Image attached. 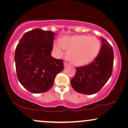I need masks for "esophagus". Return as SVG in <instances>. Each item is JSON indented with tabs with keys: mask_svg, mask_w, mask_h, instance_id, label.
<instances>
[{
	"mask_svg": "<svg viewBox=\"0 0 128 128\" xmlns=\"http://www.w3.org/2000/svg\"><path fill=\"white\" fill-rule=\"evenodd\" d=\"M64 67H67V66H68L69 64L67 62H64Z\"/></svg>",
	"mask_w": 128,
	"mask_h": 128,
	"instance_id": "esophagus-1",
	"label": "esophagus"
}]
</instances>
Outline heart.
I'll return each instance as SVG.
<instances>
[{
    "instance_id": "heart-1",
    "label": "heart",
    "mask_w": 128,
    "mask_h": 128,
    "mask_svg": "<svg viewBox=\"0 0 128 128\" xmlns=\"http://www.w3.org/2000/svg\"><path fill=\"white\" fill-rule=\"evenodd\" d=\"M54 48L58 55H62L64 49L68 50L67 58L75 66H84L96 59L100 49V42L95 36L87 35L66 36L56 40Z\"/></svg>"
}]
</instances>
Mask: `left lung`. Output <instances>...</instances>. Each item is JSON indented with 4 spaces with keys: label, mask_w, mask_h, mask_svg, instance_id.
I'll return each instance as SVG.
<instances>
[{
    "label": "left lung",
    "mask_w": 128,
    "mask_h": 128,
    "mask_svg": "<svg viewBox=\"0 0 128 128\" xmlns=\"http://www.w3.org/2000/svg\"><path fill=\"white\" fill-rule=\"evenodd\" d=\"M102 46L93 62L82 67H76L75 75L71 84L77 92L84 94L98 92L106 83L112 72L114 52L112 46L102 37Z\"/></svg>",
    "instance_id": "1"
}]
</instances>
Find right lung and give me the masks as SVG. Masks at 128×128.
<instances>
[{"label": "right lung", "instance_id": "add662e5", "mask_svg": "<svg viewBox=\"0 0 128 128\" xmlns=\"http://www.w3.org/2000/svg\"><path fill=\"white\" fill-rule=\"evenodd\" d=\"M55 33L35 29L26 32L16 49V73L20 84L32 93L48 92L58 73L64 68L62 60L51 56Z\"/></svg>", "mask_w": 128, "mask_h": 128}]
</instances>
